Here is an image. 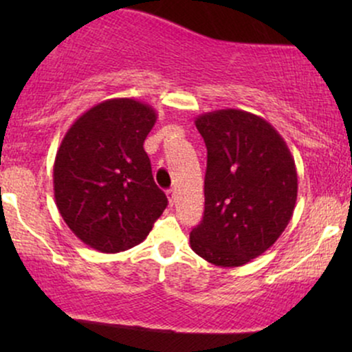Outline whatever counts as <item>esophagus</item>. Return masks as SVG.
Here are the masks:
<instances>
[{
  "mask_svg": "<svg viewBox=\"0 0 352 352\" xmlns=\"http://www.w3.org/2000/svg\"><path fill=\"white\" fill-rule=\"evenodd\" d=\"M167 199H168V204H170V205L175 204V199H177V192H175V190H173V188L167 190Z\"/></svg>",
  "mask_w": 352,
  "mask_h": 352,
  "instance_id": "1",
  "label": "esophagus"
}]
</instances>
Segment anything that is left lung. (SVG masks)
Wrapping results in <instances>:
<instances>
[{
  "instance_id": "left-lung-1",
  "label": "left lung",
  "mask_w": 352,
  "mask_h": 352,
  "mask_svg": "<svg viewBox=\"0 0 352 352\" xmlns=\"http://www.w3.org/2000/svg\"><path fill=\"white\" fill-rule=\"evenodd\" d=\"M195 125L207 145L205 212L190 246L208 263L243 266L272 248L293 217L294 159L263 117L240 109L205 112Z\"/></svg>"
}]
</instances>
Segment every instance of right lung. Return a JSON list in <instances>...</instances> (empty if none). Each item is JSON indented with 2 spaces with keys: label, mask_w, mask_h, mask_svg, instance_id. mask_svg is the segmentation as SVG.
I'll return each instance as SVG.
<instances>
[{
  "label": "right lung",
  "mask_w": 352,
  "mask_h": 352,
  "mask_svg": "<svg viewBox=\"0 0 352 352\" xmlns=\"http://www.w3.org/2000/svg\"><path fill=\"white\" fill-rule=\"evenodd\" d=\"M157 112L129 98L96 104L67 129L52 168L54 199L71 232L102 253L142 243L167 207L144 140Z\"/></svg>",
  "instance_id": "1"
}]
</instances>
